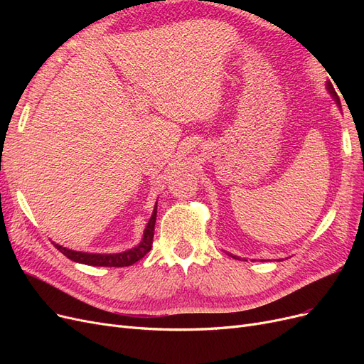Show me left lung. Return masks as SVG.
<instances>
[{
    "instance_id": "8db88e82",
    "label": "left lung",
    "mask_w": 364,
    "mask_h": 364,
    "mask_svg": "<svg viewBox=\"0 0 364 364\" xmlns=\"http://www.w3.org/2000/svg\"><path fill=\"white\" fill-rule=\"evenodd\" d=\"M328 91L331 92V95L336 98V102H337V105H340V102H338V97H337V92L334 91V87H333V85L331 83H328ZM232 258H235L237 259V257H232Z\"/></svg>"
}]
</instances>
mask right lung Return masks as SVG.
<instances>
[{
	"instance_id": "1",
	"label": "right lung",
	"mask_w": 364,
	"mask_h": 364,
	"mask_svg": "<svg viewBox=\"0 0 364 364\" xmlns=\"http://www.w3.org/2000/svg\"><path fill=\"white\" fill-rule=\"evenodd\" d=\"M155 223H156V206L153 209V215L150 217L147 228L144 230V238L141 243L123 253H115V255H100V253H85V252H75L67 247H62L59 245H54L59 252H62L65 257L71 261L87 264V266H103V267H127L144 258L146 253L151 249L153 245V235H155Z\"/></svg>"
}]
</instances>
